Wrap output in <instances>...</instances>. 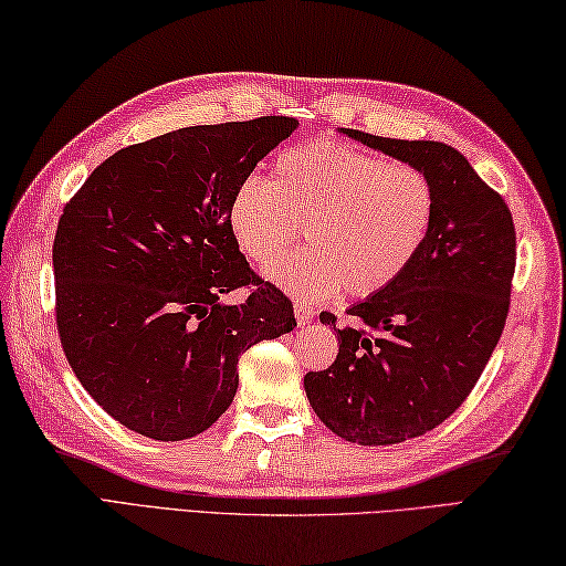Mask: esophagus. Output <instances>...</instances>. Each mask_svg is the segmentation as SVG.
I'll return each instance as SVG.
<instances>
[{
	"instance_id": "esophagus-1",
	"label": "esophagus",
	"mask_w": 566,
	"mask_h": 566,
	"mask_svg": "<svg viewBox=\"0 0 566 566\" xmlns=\"http://www.w3.org/2000/svg\"><path fill=\"white\" fill-rule=\"evenodd\" d=\"M294 316H296V323H298V326H308V323L314 321L316 311H314V306H311V304L296 302V304H294Z\"/></svg>"
}]
</instances>
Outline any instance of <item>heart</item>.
Masks as SVG:
<instances>
[{
  "label": "heart",
  "instance_id": "b5f03b06",
  "mask_svg": "<svg viewBox=\"0 0 566 566\" xmlns=\"http://www.w3.org/2000/svg\"><path fill=\"white\" fill-rule=\"evenodd\" d=\"M436 219V189L413 165L389 163L335 140H308L276 155L272 179L250 175L228 203V226L250 260L268 262L302 231L264 276L298 298L343 286L367 298L387 290L423 248Z\"/></svg>",
  "mask_w": 566,
  "mask_h": 566
}]
</instances>
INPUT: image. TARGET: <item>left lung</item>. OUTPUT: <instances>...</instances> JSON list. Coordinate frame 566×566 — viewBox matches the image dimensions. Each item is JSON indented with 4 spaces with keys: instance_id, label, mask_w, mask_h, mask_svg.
<instances>
[{
    "instance_id": "obj_1",
    "label": "left lung",
    "mask_w": 566,
    "mask_h": 566,
    "mask_svg": "<svg viewBox=\"0 0 566 566\" xmlns=\"http://www.w3.org/2000/svg\"><path fill=\"white\" fill-rule=\"evenodd\" d=\"M343 134L420 167L436 189V219L416 260L347 308V326L321 314L340 350L328 369L304 377L311 408L335 436L396 444L450 418L482 377L509 316L515 226L503 197L452 146Z\"/></svg>"
}]
</instances>
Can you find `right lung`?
Here are the masks:
<instances>
[{
  "label": "right lung",
  "instance_id": "obj_1",
  "mask_svg": "<svg viewBox=\"0 0 566 566\" xmlns=\"http://www.w3.org/2000/svg\"><path fill=\"white\" fill-rule=\"evenodd\" d=\"M298 122L189 126L122 148L57 221L55 323L75 377L106 413L175 442L211 428L238 389V357L296 326L228 226L233 191ZM245 285L243 305L218 298Z\"/></svg>",
  "mask_w": 566,
  "mask_h": 566
}]
</instances>
